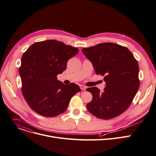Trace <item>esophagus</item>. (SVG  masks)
I'll return each instance as SVG.
<instances>
[{"mask_svg":"<svg viewBox=\"0 0 156 156\" xmlns=\"http://www.w3.org/2000/svg\"><path fill=\"white\" fill-rule=\"evenodd\" d=\"M80 88H81L82 90H86V89H87V87H85V86H84V85H80Z\"/></svg>","mask_w":156,"mask_h":156,"instance_id":"1","label":"esophagus"}]
</instances>
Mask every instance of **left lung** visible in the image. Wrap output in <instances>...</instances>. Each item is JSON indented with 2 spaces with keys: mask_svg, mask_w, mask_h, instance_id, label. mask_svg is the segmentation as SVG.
<instances>
[{
  "mask_svg": "<svg viewBox=\"0 0 156 156\" xmlns=\"http://www.w3.org/2000/svg\"><path fill=\"white\" fill-rule=\"evenodd\" d=\"M82 52L106 83L101 93L97 87L87 88L93 96L88 110L101 119L120 115L129 107L140 86L137 61L128 48L113 43L83 48Z\"/></svg>",
  "mask_w": 156,
  "mask_h": 156,
  "instance_id": "left-lung-1",
  "label": "left lung"
}]
</instances>
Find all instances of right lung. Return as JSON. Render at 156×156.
<instances>
[{
    "instance_id": "1",
    "label": "right lung",
    "mask_w": 156,
    "mask_h": 156,
    "mask_svg": "<svg viewBox=\"0 0 156 156\" xmlns=\"http://www.w3.org/2000/svg\"><path fill=\"white\" fill-rule=\"evenodd\" d=\"M78 49L61 41L46 40L31 45L23 54L19 72L22 93L28 105L44 117H55L66 110L72 97L81 91L71 83L57 80Z\"/></svg>"
}]
</instances>
